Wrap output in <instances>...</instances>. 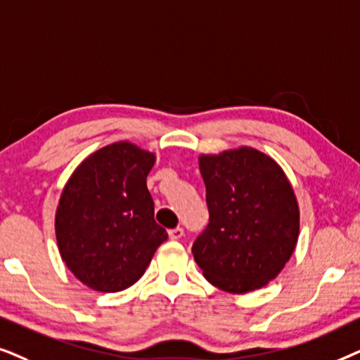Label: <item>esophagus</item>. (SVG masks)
<instances>
[{"label":"esophagus","instance_id":"1","mask_svg":"<svg viewBox=\"0 0 360 360\" xmlns=\"http://www.w3.org/2000/svg\"><path fill=\"white\" fill-rule=\"evenodd\" d=\"M184 236V229L181 227H176V229H171L169 230V238L171 240H179L181 237Z\"/></svg>","mask_w":360,"mask_h":360}]
</instances>
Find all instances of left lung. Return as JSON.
<instances>
[{
	"label": "left lung",
	"instance_id": "1",
	"mask_svg": "<svg viewBox=\"0 0 360 360\" xmlns=\"http://www.w3.org/2000/svg\"><path fill=\"white\" fill-rule=\"evenodd\" d=\"M209 225L193 245L205 280L227 293L266 286L293 255L300 205L283 167L252 146L200 155Z\"/></svg>",
	"mask_w": 360,
	"mask_h": 360
}]
</instances>
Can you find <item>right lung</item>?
<instances>
[{
	"instance_id": "add662e5",
	"label": "right lung",
	"mask_w": 360,
	"mask_h": 360,
	"mask_svg": "<svg viewBox=\"0 0 360 360\" xmlns=\"http://www.w3.org/2000/svg\"><path fill=\"white\" fill-rule=\"evenodd\" d=\"M155 161V153L135 143H112L85 158L62 189L57 247L62 262L89 288H130L167 240L146 188Z\"/></svg>"
}]
</instances>
